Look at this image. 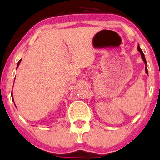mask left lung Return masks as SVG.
I'll return each mask as SVG.
<instances>
[{"label":"left lung","instance_id":"left-lung-1","mask_svg":"<svg viewBox=\"0 0 160 160\" xmlns=\"http://www.w3.org/2000/svg\"><path fill=\"white\" fill-rule=\"evenodd\" d=\"M138 51H139V52H140V53H141V58H142V59H143V62L145 63V65H146V67H145V72H146V73H147V75H148V69H147V61H146L145 56H144V54H143V51H142V50H141V49L140 46H139V45H138Z\"/></svg>","mask_w":160,"mask_h":160}]
</instances>
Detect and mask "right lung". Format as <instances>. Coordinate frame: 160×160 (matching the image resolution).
Listing matches in <instances>:
<instances>
[{"mask_svg":"<svg viewBox=\"0 0 160 160\" xmlns=\"http://www.w3.org/2000/svg\"><path fill=\"white\" fill-rule=\"evenodd\" d=\"M21 61H22V59H20L19 62H18V63H17V69L18 68V67H19V64H20V62H21ZM14 80H15V79H14ZM12 100L13 101V94H12ZM14 105H15V103H14ZM16 106V105H15Z\"/></svg>","mask_w":160,"mask_h":160,"instance_id":"add662e5","label":"right lung"}]
</instances>
